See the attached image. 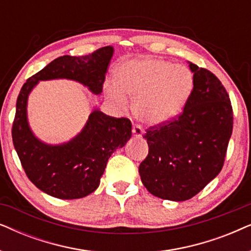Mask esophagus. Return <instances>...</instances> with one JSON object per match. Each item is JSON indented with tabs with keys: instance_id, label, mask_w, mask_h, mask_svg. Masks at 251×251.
Wrapping results in <instances>:
<instances>
[{
	"instance_id": "obj_1",
	"label": "esophagus",
	"mask_w": 251,
	"mask_h": 251,
	"mask_svg": "<svg viewBox=\"0 0 251 251\" xmlns=\"http://www.w3.org/2000/svg\"><path fill=\"white\" fill-rule=\"evenodd\" d=\"M143 133H144V131H143L142 126H140L139 125H135L132 126V135L137 137V138H140V137L143 136Z\"/></svg>"
}]
</instances>
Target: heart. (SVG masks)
Returning a JSON list of instances; mask_svg holds the SVG:
<instances>
[{
  "mask_svg": "<svg viewBox=\"0 0 251 251\" xmlns=\"http://www.w3.org/2000/svg\"><path fill=\"white\" fill-rule=\"evenodd\" d=\"M116 84L107 95L123 108L126 95L135 98L133 112L146 125H160L183 111L194 88V76L184 65L161 59H142L123 64L116 72Z\"/></svg>",
  "mask_w": 251,
  "mask_h": 251,
  "instance_id": "1",
  "label": "heart"
}]
</instances>
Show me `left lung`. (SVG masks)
Instances as JSON below:
<instances>
[{
    "label": "left lung",
    "mask_w": 251,
    "mask_h": 251,
    "mask_svg": "<svg viewBox=\"0 0 251 251\" xmlns=\"http://www.w3.org/2000/svg\"><path fill=\"white\" fill-rule=\"evenodd\" d=\"M194 88L183 112L150 126L149 154L139 175L157 198L185 201L221 173L233 130L229 96L214 73L190 63Z\"/></svg>",
    "instance_id": "8db88e82"
}]
</instances>
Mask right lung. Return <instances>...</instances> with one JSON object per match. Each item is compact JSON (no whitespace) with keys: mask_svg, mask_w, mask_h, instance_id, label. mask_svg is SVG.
Returning <instances> with one entry per match:
<instances>
[{"mask_svg":"<svg viewBox=\"0 0 251 251\" xmlns=\"http://www.w3.org/2000/svg\"><path fill=\"white\" fill-rule=\"evenodd\" d=\"M112 56L113 48L104 47L85 56L59 57L30 76L19 92L11 131L13 146L28 179L51 197L73 200L92 193L99 186L109 156L131 137V122L95 109L74 139L63 145H47L30 131L27 97L37 82L52 78L77 81L94 94H100Z\"/></svg>","mask_w":251,"mask_h":251,"instance_id":"obj_1","label":"right lung"}]
</instances>
